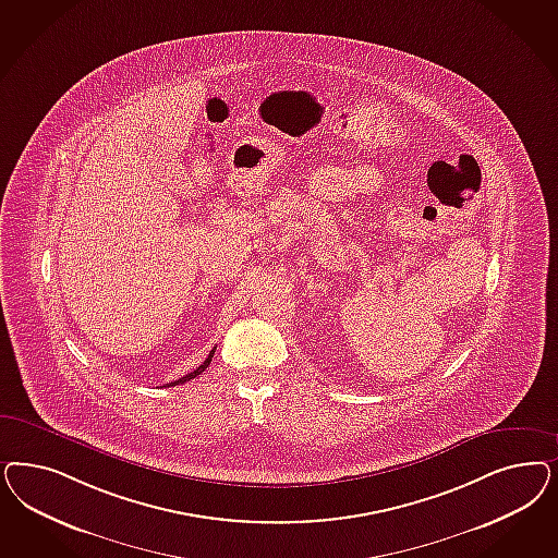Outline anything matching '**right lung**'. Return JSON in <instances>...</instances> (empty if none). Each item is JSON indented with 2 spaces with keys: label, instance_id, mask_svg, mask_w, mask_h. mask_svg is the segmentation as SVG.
Segmentation results:
<instances>
[{
  "label": "right lung",
  "instance_id": "1",
  "mask_svg": "<svg viewBox=\"0 0 558 558\" xmlns=\"http://www.w3.org/2000/svg\"><path fill=\"white\" fill-rule=\"evenodd\" d=\"M214 353H216V347L211 349V353L207 355V360L203 361L201 365H198L195 372H191V374H186V376H182V378L177 379V381H170V384H166V386H179V384H184V381H189V379L197 378L198 374H203L207 367H209V363H211V357H214Z\"/></svg>",
  "mask_w": 558,
  "mask_h": 558
}]
</instances>
